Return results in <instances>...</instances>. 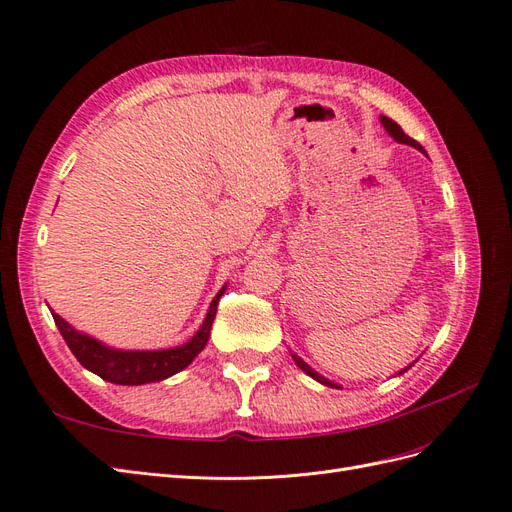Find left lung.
<instances>
[{"instance_id":"1","label":"left lung","mask_w":512,"mask_h":512,"mask_svg":"<svg viewBox=\"0 0 512 512\" xmlns=\"http://www.w3.org/2000/svg\"><path fill=\"white\" fill-rule=\"evenodd\" d=\"M380 123H382V126H384V130L386 132H389L393 138H395V141L397 143H401V145H410V147H414V149H418V151H421V153H425V149L421 147V145H418L416 141H414V138H410L404 130H401L399 126H397V123L393 121V119H389V117H384V115H380ZM292 359H294V363H297L303 371H305V374L307 376H312L316 382H320V384H324V386H331V389H342V386H339L337 382H333V380H329V378H324L322 374H318V371L316 369H312V367H309L303 359H301V356H297V354H294L292 352ZM414 363H410L406 369H401L399 371V374L397 376H401V374H404V371H408L410 367H412Z\"/></svg>"}]
</instances>
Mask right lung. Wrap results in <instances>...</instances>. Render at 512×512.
Masks as SVG:
<instances>
[{"mask_svg": "<svg viewBox=\"0 0 512 512\" xmlns=\"http://www.w3.org/2000/svg\"><path fill=\"white\" fill-rule=\"evenodd\" d=\"M224 290L226 286H222L220 292L213 297L209 312L203 324H200V329L194 333V337L188 339L183 346L166 350H117L98 342L96 337L76 331L59 314H53V320L61 337L66 339L68 348L76 356V361L85 369L94 371L96 376H100L106 382L138 386L175 376L196 359L200 350L209 342L211 324L215 320V312H218V303Z\"/></svg>", "mask_w": 512, "mask_h": 512, "instance_id": "add662e5", "label": "right lung"}]
</instances>
